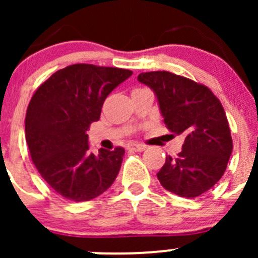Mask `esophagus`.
I'll list each match as a JSON object with an SVG mask.
<instances>
[{"mask_svg":"<svg viewBox=\"0 0 258 258\" xmlns=\"http://www.w3.org/2000/svg\"><path fill=\"white\" fill-rule=\"evenodd\" d=\"M127 148H128L130 151H135V152H141V151H144L146 147L144 145H140V144H130Z\"/></svg>","mask_w":258,"mask_h":258,"instance_id":"esophagus-1","label":"esophagus"}]
</instances>
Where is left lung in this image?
<instances>
[{"instance_id":"obj_1","label":"left lung","mask_w":258,"mask_h":258,"mask_svg":"<svg viewBox=\"0 0 258 258\" xmlns=\"http://www.w3.org/2000/svg\"><path fill=\"white\" fill-rule=\"evenodd\" d=\"M139 81L156 93L172 136H184L182 151L177 157H166L157 178L178 196H201L220 181L232 153L230 124L220 100L207 86L168 71L142 72Z\"/></svg>"}]
</instances>
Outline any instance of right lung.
I'll return each instance as SVG.
<instances>
[{"mask_svg":"<svg viewBox=\"0 0 258 258\" xmlns=\"http://www.w3.org/2000/svg\"><path fill=\"white\" fill-rule=\"evenodd\" d=\"M132 71L76 63L54 72L36 90L26 112V142L33 165L66 200L90 201L110 188L124 150L88 151L86 134L100 119L106 97Z\"/></svg>","mask_w":258,"mask_h":258,"instance_id":"1","label":"right lung"}]
</instances>
